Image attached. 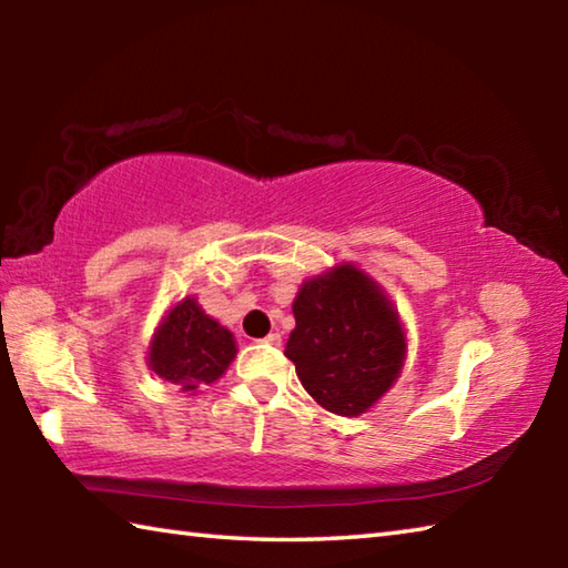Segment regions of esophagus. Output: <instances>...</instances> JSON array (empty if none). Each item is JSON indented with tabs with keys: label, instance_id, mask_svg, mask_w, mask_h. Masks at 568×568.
I'll use <instances>...</instances> for the list:
<instances>
[{
	"label": "esophagus",
	"instance_id": "esophagus-1",
	"mask_svg": "<svg viewBox=\"0 0 568 568\" xmlns=\"http://www.w3.org/2000/svg\"><path fill=\"white\" fill-rule=\"evenodd\" d=\"M261 343H265V345H281L283 338H281V333H271V335H265Z\"/></svg>",
	"mask_w": 568,
	"mask_h": 568
}]
</instances>
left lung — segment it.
<instances>
[{
    "instance_id": "obj_1",
    "label": "left lung",
    "mask_w": 568,
    "mask_h": 568,
    "mask_svg": "<svg viewBox=\"0 0 568 568\" xmlns=\"http://www.w3.org/2000/svg\"><path fill=\"white\" fill-rule=\"evenodd\" d=\"M285 355L313 400L335 416H361L398 381L406 328L381 283L353 263L307 277L293 301Z\"/></svg>"
}]
</instances>
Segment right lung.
I'll return each mask as SVG.
<instances>
[{"label":"right lung","mask_w":568,"mask_h":568,"mask_svg":"<svg viewBox=\"0 0 568 568\" xmlns=\"http://www.w3.org/2000/svg\"><path fill=\"white\" fill-rule=\"evenodd\" d=\"M237 355L235 335L185 295L162 315L148 345V365L158 378L175 383L182 393L213 386Z\"/></svg>","instance_id":"obj_1"}]
</instances>
